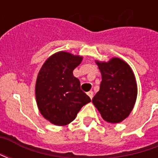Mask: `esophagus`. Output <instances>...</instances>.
Returning a JSON list of instances; mask_svg holds the SVG:
<instances>
[{"mask_svg": "<svg viewBox=\"0 0 158 158\" xmlns=\"http://www.w3.org/2000/svg\"><path fill=\"white\" fill-rule=\"evenodd\" d=\"M87 95L89 96V97L90 98V99H92V97H93V91H89V92H87Z\"/></svg>", "mask_w": 158, "mask_h": 158, "instance_id": "1", "label": "esophagus"}]
</instances>
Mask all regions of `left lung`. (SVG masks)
Listing matches in <instances>:
<instances>
[{"label": "left lung", "mask_w": 158, "mask_h": 158, "mask_svg": "<svg viewBox=\"0 0 158 158\" xmlns=\"http://www.w3.org/2000/svg\"><path fill=\"white\" fill-rule=\"evenodd\" d=\"M102 82L92 103L106 122L118 123L132 112L137 98V84L130 66L118 57L108 62L96 60Z\"/></svg>", "instance_id": "left-lung-1"}]
</instances>
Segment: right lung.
<instances>
[{"mask_svg": "<svg viewBox=\"0 0 158 158\" xmlns=\"http://www.w3.org/2000/svg\"><path fill=\"white\" fill-rule=\"evenodd\" d=\"M82 60V56L62 51L49 56L40 69L35 83L37 106L42 116L55 125L70 123L81 107L90 102L73 74Z\"/></svg>", "mask_w": 158, "mask_h": 158, "instance_id": "1", "label": "right lung"}]
</instances>
